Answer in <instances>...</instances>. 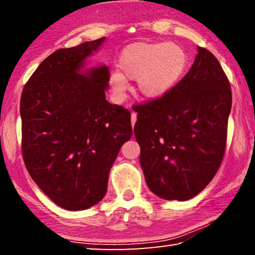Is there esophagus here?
I'll use <instances>...</instances> for the list:
<instances>
[{
    "instance_id": "esophagus-1",
    "label": "esophagus",
    "mask_w": 255,
    "mask_h": 255,
    "mask_svg": "<svg viewBox=\"0 0 255 255\" xmlns=\"http://www.w3.org/2000/svg\"><path fill=\"white\" fill-rule=\"evenodd\" d=\"M136 120H137V115L135 114V112H132V114H131V126L132 127H133V125H135Z\"/></svg>"
}]
</instances>
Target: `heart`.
<instances>
[{
	"label": "heart",
	"instance_id": "heart-1",
	"mask_svg": "<svg viewBox=\"0 0 255 255\" xmlns=\"http://www.w3.org/2000/svg\"><path fill=\"white\" fill-rule=\"evenodd\" d=\"M118 65L122 73L110 74L111 88L118 99L126 97V79L137 81L143 96L159 98L182 79L189 56L182 46L176 44L135 42L123 50Z\"/></svg>",
	"mask_w": 255,
	"mask_h": 255
}]
</instances>
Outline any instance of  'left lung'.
Wrapping results in <instances>:
<instances>
[{"label":"left lung","mask_w":255,"mask_h":255,"mask_svg":"<svg viewBox=\"0 0 255 255\" xmlns=\"http://www.w3.org/2000/svg\"><path fill=\"white\" fill-rule=\"evenodd\" d=\"M231 84L217 58L204 47L190 71L163 97L135 106L133 133L150 191L184 201L204 190L226 148Z\"/></svg>","instance_id":"obj_1"}]
</instances>
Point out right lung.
<instances>
[{"label":"right lung","mask_w":255,"mask_h":255,"mask_svg":"<svg viewBox=\"0 0 255 255\" xmlns=\"http://www.w3.org/2000/svg\"><path fill=\"white\" fill-rule=\"evenodd\" d=\"M103 40L54 51L21 94L25 167L45 195L67 210L102 200L112 164L132 135L130 111L106 100L108 67L80 73Z\"/></svg>","instance_id":"1"}]
</instances>
